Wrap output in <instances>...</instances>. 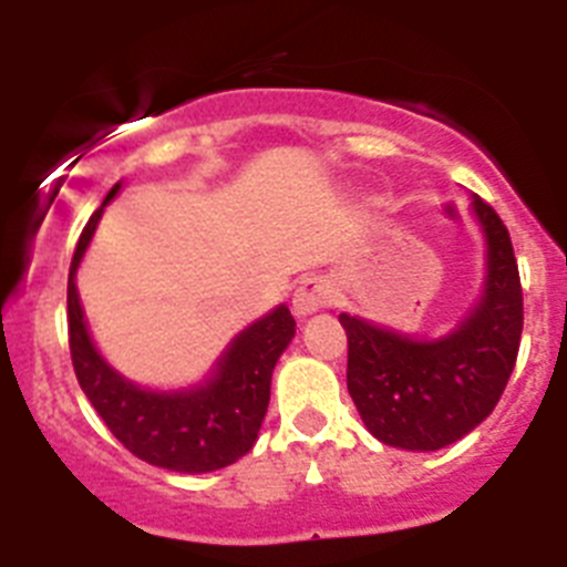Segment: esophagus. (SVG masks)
I'll list each match as a JSON object with an SVG mask.
<instances>
[{
  "instance_id": "34e87169",
  "label": "esophagus",
  "mask_w": 567,
  "mask_h": 567,
  "mask_svg": "<svg viewBox=\"0 0 567 567\" xmlns=\"http://www.w3.org/2000/svg\"><path fill=\"white\" fill-rule=\"evenodd\" d=\"M332 300H334V292L327 280L307 278V280H300L298 289H295L292 312L298 315V318H309V315L320 312V309L332 307Z\"/></svg>"
}]
</instances>
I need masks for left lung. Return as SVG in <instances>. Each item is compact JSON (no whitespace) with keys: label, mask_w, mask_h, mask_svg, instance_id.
<instances>
[{"label":"left lung","mask_w":567,"mask_h":567,"mask_svg":"<svg viewBox=\"0 0 567 567\" xmlns=\"http://www.w3.org/2000/svg\"><path fill=\"white\" fill-rule=\"evenodd\" d=\"M485 240L480 298L457 327L417 338L340 312L349 338L346 385L372 437L405 452H437L474 432L505 392L523 334V289L508 229L471 195Z\"/></svg>","instance_id":"obj_1"}]
</instances>
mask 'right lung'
Here are the masks:
<instances>
[{"mask_svg": "<svg viewBox=\"0 0 567 567\" xmlns=\"http://www.w3.org/2000/svg\"><path fill=\"white\" fill-rule=\"evenodd\" d=\"M122 193L115 184L93 213L76 244L68 278L70 354L79 385L107 423L115 440L158 468L178 474H207L233 465L252 452L269 409L275 363L295 338V318L287 303L240 329L202 380L175 389H150L124 378L99 352L84 320L76 272L96 235L104 207Z\"/></svg>", "mask_w": 567, "mask_h": 567, "instance_id": "1", "label": "right lung"}]
</instances>
